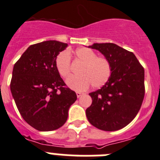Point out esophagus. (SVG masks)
<instances>
[{
  "label": "esophagus",
  "instance_id": "obj_1",
  "mask_svg": "<svg viewBox=\"0 0 160 160\" xmlns=\"http://www.w3.org/2000/svg\"><path fill=\"white\" fill-rule=\"evenodd\" d=\"M76 94H77L78 98H80L82 95H83L84 94H83V93H82V92H77V93H76Z\"/></svg>",
  "mask_w": 160,
  "mask_h": 160
}]
</instances>
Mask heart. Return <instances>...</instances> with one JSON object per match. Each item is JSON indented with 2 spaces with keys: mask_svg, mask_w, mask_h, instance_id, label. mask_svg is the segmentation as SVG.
<instances>
[{
  "mask_svg": "<svg viewBox=\"0 0 160 160\" xmlns=\"http://www.w3.org/2000/svg\"><path fill=\"white\" fill-rule=\"evenodd\" d=\"M74 55L78 62L82 63L78 68L80 74L68 78V87L77 91H82L90 85L94 88H100L109 81L112 73V65L107 58L98 56L95 52L88 48L78 49ZM55 66L62 78H66L70 76L71 62L68 52H61L58 55Z\"/></svg>",
  "mask_w": 160,
  "mask_h": 160,
  "instance_id": "obj_1",
  "label": "heart"
}]
</instances>
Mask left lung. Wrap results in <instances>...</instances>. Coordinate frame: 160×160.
<instances>
[{
	"mask_svg": "<svg viewBox=\"0 0 160 160\" xmlns=\"http://www.w3.org/2000/svg\"><path fill=\"white\" fill-rule=\"evenodd\" d=\"M111 61L112 73L101 89L90 93L92 104L86 114L98 129L114 131L125 128L140 110L145 94L144 69L132 52L113 43H94Z\"/></svg>",
	"mask_w": 160,
	"mask_h": 160,
	"instance_id": "8db88e82",
	"label": "left lung"
}]
</instances>
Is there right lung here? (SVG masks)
Segmentation results:
<instances>
[{"mask_svg": "<svg viewBox=\"0 0 160 160\" xmlns=\"http://www.w3.org/2000/svg\"><path fill=\"white\" fill-rule=\"evenodd\" d=\"M67 46L58 41L34 44L13 66L11 93L22 118L38 131H54L64 125L69 108L77 100L55 66L57 56Z\"/></svg>", "mask_w": 160, "mask_h": 160, "instance_id": "1", "label": "right lung"}]
</instances>
